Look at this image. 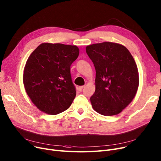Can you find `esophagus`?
Segmentation results:
<instances>
[{
    "label": "esophagus",
    "mask_w": 161,
    "mask_h": 161,
    "mask_svg": "<svg viewBox=\"0 0 161 161\" xmlns=\"http://www.w3.org/2000/svg\"><path fill=\"white\" fill-rule=\"evenodd\" d=\"M84 87H85V86H79L78 87V90H79V91H82V89L84 88Z\"/></svg>",
    "instance_id": "esophagus-1"
}]
</instances>
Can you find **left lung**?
<instances>
[{
    "instance_id": "8db88e82",
    "label": "left lung",
    "mask_w": 161,
    "mask_h": 161,
    "mask_svg": "<svg viewBox=\"0 0 161 161\" xmlns=\"http://www.w3.org/2000/svg\"><path fill=\"white\" fill-rule=\"evenodd\" d=\"M86 52L96 69L92 106L102 115L120 113L131 103L139 85L138 70L130 52L110 42L87 46Z\"/></svg>"
}]
</instances>
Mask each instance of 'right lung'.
<instances>
[{
    "mask_svg": "<svg viewBox=\"0 0 161 161\" xmlns=\"http://www.w3.org/2000/svg\"><path fill=\"white\" fill-rule=\"evenodd\" d=\"M79 54L76 46L42 43L27 61L23 80L36 108L49 114L67 110L76 96L70 67Z\"/></svg>",
    "mask_w": 161,
    "mask_h": 161,
    "instance_id": "obj_1",
    "label": "right lung"
}]
</instances>
